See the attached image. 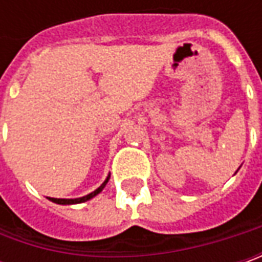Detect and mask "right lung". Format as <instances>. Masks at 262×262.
I'll use <instances>...</instances> for the list:
<instances>
[{"label":"right lung","mask_w":262,"mask_h":262,"mask_svg":"<svg viewBox=\"0 0 262 262\" xmlns=\"http://www.w3.org/2000/svg\"><path fill=\"white\" fill-rule=\"evenodd\" d=\"M109 178H111V176H107V178L105 179V182L99 186L97 189H95L93 192H90V194H87V195L84 196H80V198H51V196H49V200H51L52 203H56V204H66V206L67 204H80V203H86V201H89V200H92L93 196L97 195L99 192H102V189H103L106 184H107Z\"/></svg>","instance_id":"obj_1"}]
</instances>
